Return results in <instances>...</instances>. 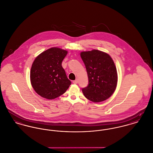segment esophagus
Segmentation results:
<instances>
[{
    "label": "esophagus",
    "mask_w": 153,
    "mask_h": 153,
    "mask_svg": "<svg viewBox=\"0 0 153 153\" xmlns=\"http://www.w3.org/2000/svg\"><path fill=\"white\" fill-rule=\"evenodd\" d=\"M78 82V79H75V81H73V83H74V84H77Z\"/></svg>",
    "instance_id": "34e87169"
}]
</instances>
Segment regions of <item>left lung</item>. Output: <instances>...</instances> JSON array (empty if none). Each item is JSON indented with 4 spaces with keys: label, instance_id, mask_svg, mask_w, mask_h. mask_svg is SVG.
<instances>
[{
    "label": "left lung",
    "instance_id": "left-lung-1",
    "mask_svg": "<svg viewBox=\"0 0 153 153\" xmlns=\"http://www.w3.org/2000/svg\"><path fill=\"white\" fill-rule=\"evenodd\" d=\"M88 77V85L82 89L83 95L94 102L104 101L111 97L117 82V74L111 56L93 50L81 53Z\"/></svg>",
    "mask_w": 153,
    "mask_h": 153
}]
</instances>
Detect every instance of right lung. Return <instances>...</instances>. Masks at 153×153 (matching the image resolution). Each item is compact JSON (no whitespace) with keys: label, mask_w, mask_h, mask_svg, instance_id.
<instances>
[{"label":"right lung","mask_w":153,"mask_h":153,"mask_svg":"<svg viewBox=\"0 0 153 153\" xmlns=\"http://www.w3.org/2000/svg\"><path fill=\"white\" fill-rule=\"evenodd\" d=\"M68 51L53 47L42 52L34 59L30 71L31 85L42 97L54 99L64 94L71 82L62 67Z\"/></svg>","instance_id":"right-lung-1"}]
</instances>
